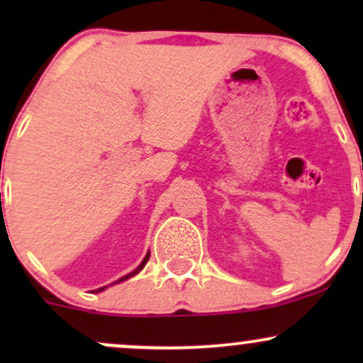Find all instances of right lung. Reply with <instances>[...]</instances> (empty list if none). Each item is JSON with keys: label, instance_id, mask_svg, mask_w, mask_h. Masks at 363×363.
<instances>
[{"label": "right lung", "instance_id": "right-lung-1", "mask_svg": "<svg viewBox=\"0 0 363 363\" xmlns=\"http://www.w3.org/2000/svg\"><path fill=\"white\" fill-rule=\"evenodd\" d=\"M148 259H150V251L147 252V256H145V259H143V261H141V264L138 266V268H136V269H135V272H131V273H129V274H126V277L119 278V280H118V281H116V283H121V281L128 280V278L135 277V274H138V273L141 272V269H143V268H145V264H147V261H148ZM102 290H106V286H102V289H99V290H95V291H102Z\"/></svg>", "mask_w": 363, "mask_h": 363}]
</instances>
